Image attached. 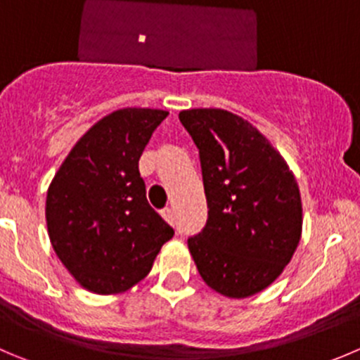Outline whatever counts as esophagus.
Masks as SVG:
<instances>
[{"label": "esophagus", "instance_id": "1", "mask_svg": "<svg viewBox=\"0 0 360 360\" xmlns=\"http://www.w3.org/2000/svg\"><path fill=\"white\" fill-rule=\"evenodd\" d=\"M162 216L165 218V221L170 223V225H176V216H174V211L170 207L162 209Z\"/></svg>", "mask_w": 360, "mask_h": 360}]
</instances>
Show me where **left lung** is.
Returning <instances> with one entry per match:
<instances>
[{"instance_id": "left-lung-1", "label": "left lung", "mask_w": 360, "mask_h": 360, "mask_svg": "<svg viewBox=\"0 0 360 360\" xmlns=\"http://www.w3.org/2000/svg\"><path fill=\"white\" fill-rule=\"evenodd\" d=\"M179 120L198 149L209 209L202 232L188 237L198 273L226 297L258 294L283 273L301 239L297 181L243 117L190 109Z\"/></svg>"}]
</instances>
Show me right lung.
Masks as SVG:
<instances>
[{
    "label": "right lung",
    "instance_id": "obj_1",
    "mask_svg": "<svg viewBox=\"0 0 360 360\" xmlns=\"http://www.w3.org/2000/svg\"><path fill=\"white\" fill-rule=\"evenodd\" d=\"M169 112L121 109L80 137L47 191L59 260L95 294L124 292L149 274L174 229L149 205L139 160Z\"/></svg>",
    "mask_w": 360,
    "mask_h": 360
}]
</instances>
